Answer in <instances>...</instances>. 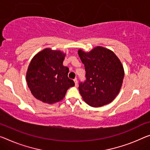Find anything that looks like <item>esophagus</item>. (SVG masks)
Instances as JSON below:
<instances>
[{
	"label": "esophagus",
	"instance_id": "obj_1",
	"mask_svg": "<svg viewBox=\"0 0 150 150\" xmlns=\"http://www.w3.org/2000/svg\"><path fill=\"white\" fill-rule=\"evenodd\" d=\"M74 83H75V86H77V85H78V80H77V78H75V79H74Z\"/></svg>",
	"mask_w": 150,
	"mask_h": 150
}]
</instances>
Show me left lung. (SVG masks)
Segmentation results:
<instances>
[{"mask_svg": "<svg viewBox=\"0 0 150 150\" xmlns=\"http://www.w3.org/2000/svg\"><path fill=\"white\" fill-rule=\"evenodd\" d=\"M86 71V80L79 83V92L85 102L93 107L111 103L122 86L124 69L111 50L97 46L91 52L78 50Z\"/></svg>", "mask_w": 150, "mask_h": 150, "instance_id": "left-lung-1", "label": "left lung"}]
</instances>
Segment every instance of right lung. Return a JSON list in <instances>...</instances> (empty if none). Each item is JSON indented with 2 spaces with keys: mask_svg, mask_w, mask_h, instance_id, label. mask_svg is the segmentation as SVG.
<instances>
[{
  "mask_svg": "<svg viewBox=\"0 0 150 150\" xmlns=\"http://www.w3.org/2000/svg\"><path fill=\"white\" fill-rule=\"evenodd\" d=\"M66 54L46 48L30 62L26 74L29 88L35 97L47 104L59 102L74 82L68 77L69 68L63 66Z\"/></svg>",
  "mask_w": 150,
  "mask_h": 150,
  "instance_id": "right-lung-1",
  "label": "right lung"
}]
</instances>
